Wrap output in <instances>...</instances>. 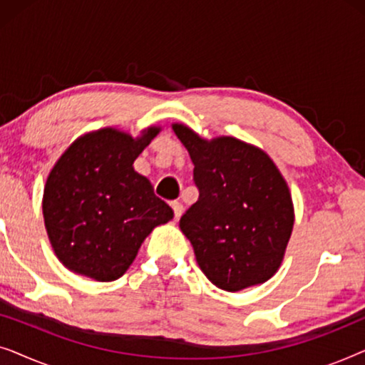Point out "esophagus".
I'll use <instances>...</instances> for the list:
<instances>
[{
    "instance_id": "obj_1",
    "label": "esophagus",
    "mask_w": 365,
    "mask_h": 365,
    "mask_svg": "<svg viewBox=\"0 0 365 365\" xmlns=\"http://www.w3.org/2000/svg\"><path fill=\"white\" fill-rule=\"evenodd\" d=\"M171 207H173V211H174V219L181 217V214H182V211H184L182 204L179 202V201H174V202H171Z\"/></svg>"
}]
</instances>
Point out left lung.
<instances>
[{
	"instance_id": "8db88e82",
	"label": "left lung",
	"mask_w": 365,
	"mask_h": 365,
	"mask_svg": "<svg viewBox=\"0 0 365 365\" xmlns=\"http://www.w3.org/2000/svg\"><path fill=\"white\" fill-rule=\"evenodd\" d=\"M174 133L194 164L199 199L179 227L214 286L236 292L277 272L294 226L287 182L262 149L241 139H202L184 124Z\"/></svg>"
}]
</instances>
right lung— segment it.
Here are the masks:
<instances>
[{"mask_svg": "<svg viewBox=\"0 0 365 365\" xmlns=\"http://www.w3.org/2000/svg\"><path fill=\"white\" fill-rule=\"evenodd\" d=\"M161 128L141 136L104 128L78 138L49 173L43 216L49 242L69 271L99 282L128 271L144 239L174 212L133 164Z\"/></svg>", "mask_w": 365, "mask_h": 365, "instance_id": "add662e5", "label": "right lung"}]
</instances>
